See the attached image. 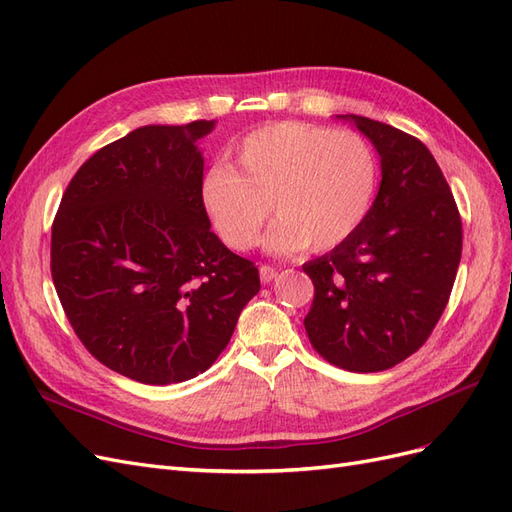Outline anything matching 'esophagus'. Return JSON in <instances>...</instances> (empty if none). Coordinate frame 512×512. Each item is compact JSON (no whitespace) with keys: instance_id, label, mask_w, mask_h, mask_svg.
<instances>
[{"instance_id":"1","label":"esophagus","mask_w":512,"mask_h":512,"mask_svg":"<svg viewBox=\"0 0 512 512\" xmlns=\"http://www.w3.org/2000/svg\"><path fill=\"white\" fill-rule=\"evenodd\" d=\"M275 275H277L275 267H271V265H260V280H262V284H269Z\"/></svg>"}]
</instances>
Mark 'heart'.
<instances>
[{
    "mask_svg": "<svg viewBox=\"0 0 512 512\" xmlns=\"http://www.w3.org/2000/svg\"><path fill=\"white\" fill-rule=\"evenodd\" d=\"M237 168L209 166L200 200L220 239L237 252L258 243L271 207L267 247L277 254L331 250L361 226L380 164L361 134L303 121L269 123L235 147Z\"/></svg>",
    "mask_w": 512,
    "mask_h": 512,
    "instance_id": "heart-1",
    "label": "heart"
}]
</instances>
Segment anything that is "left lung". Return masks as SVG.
I'll return each instance as SVG.
<instances>
[{
  "instance_id": "8db88e82",
  "label": "left lung",
  "mask_w": 512,
  "mask_h": 512,
  "mask_svg": "<svg viewBox=\"0 0 512 512\" xmlns=\"http://www.w3.org/2000/svg\"><path fill=\"white\" fill-rule=\"evenodd\" d=\"M380 153L382 183L361 226L303 265L314 301L303 320L314 350L356 374L421 348L451 297L461 260L459 209L416 136L350 115Z\"/></svg>"
}]
</instances>
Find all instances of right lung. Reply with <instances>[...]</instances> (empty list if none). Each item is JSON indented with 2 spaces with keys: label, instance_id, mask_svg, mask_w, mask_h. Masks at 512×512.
Segmentation results:
<instances>
[{
  "label": "right lung",
  "instance_id": "add662e5",
  "mask_svg": "<svg viewBox=\"0 0 512 512\" xmlns=\"http://www.w3.org/2000/svg\"><path fill=\"white\" fill-rule=\"evenodd\" d=\"M213 121L145 126L72 177L51 228V275L91 356L143 384L207 371L260 290L252 260L211 230L196 141Z\"/></svg>",
  "mask_w": 512,
  "mask_h": 512
}]
</instances>
